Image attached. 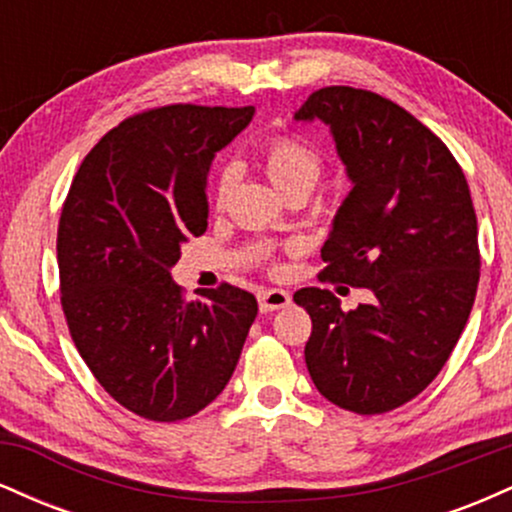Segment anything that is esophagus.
<instances>
[{
    "label": "esophagus",
    "mask_w": 512,
    "mask_h": 512,
    "mask_svg": "<svg viewBox=\"0 0 512 512\" xmlns=\"http://www.w3.org/2000/svg\"><path fill=\"white\" fill-rule=\"evenodd\" d=\"M257 301H260L262 313H274V310L291 305V296L284 289H264L260 291V296H257Z\"/></svg>",
    "instance_id": "esophagus-1"
}]
</instances>
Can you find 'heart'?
<instances>
[{
  "instance_id": "1",
  "label": "heart",
  "mask_w": 512,
  "mask_h": 512,
  "mask_svg": "<svg viewBox=\"0 0 512 512\" xmlns=\"http://www.w3.org/2000/svg\"><path fill=\"white\" fill-rule=\"evenodd\" d=\"M264 170H267L269 180L274 182L276 190L286 197L298 190L313 192L322 178L325 161H322L320 151L301 137H276L264 146ZM236 182L238 168L228 163V166L221 168L214 185V197L219 207L226 204Z\"/></svg>"
}]
</instances>
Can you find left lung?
Returning <instances> with one entry per match:
<instances>
[{
    "label": "left lung",
    "instance_id": "left-lung-1",
    "mask_svg": "<svg viewBox=\"0 0 512 512\" xmlns=\"http://www.w3.org/2000/svg\"><path fill=\"white\" fill-rule=\"evenodd\" d=\"M293 120L330 127L351 180L320 279L373 293L349 313L327 289L293 293L313 320L305 366L332 404L385 414L431 385L472 313L481 260L469 185L448 146L378 93L320 88Z\"/></svg>",
    "mask_w": 512,
    "mask_h": 512
}]
</instances>
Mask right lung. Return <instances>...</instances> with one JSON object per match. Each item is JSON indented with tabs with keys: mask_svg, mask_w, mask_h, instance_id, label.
<instances>
[{
	"mask_svg": "<svg viewBox=\"0 0 512 512\" xmlns=\"http://www.w3.org/2000/svg\"><path fill=\"white\" fill-rule=\"evenodd\" d=\"M255 108L166 105L127 117L91 149L57 228L62 310L76 349L122 407L180 421L221 395L255 296L231 284L187 303L170 269L207 231L216 151Z\"/></svg>",
	"mask_w": 512,
	"mask_h": 512,
	"instance_id": "1",
	"label": "right lung"
}]
</instances>
